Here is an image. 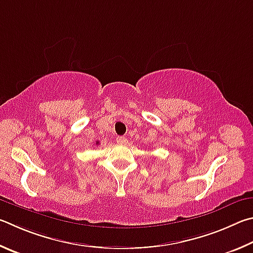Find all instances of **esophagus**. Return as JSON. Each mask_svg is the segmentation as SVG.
Here are the masks:
<instances>
[{"label": "esophagus", "mask_w": 253, "mask_h": 253, "mask_svg": "<svg viewBox=\"0 0 253 253\" xmlns=\"http://www.w3.org/2000/svg\"><path fill=\"white\" fill-rule=\"evenodd\" d=\"M117 142L119 144H126L127 142V139L126 138V136H118L117 138Z\"/></svg>", "instance_id": "34e87169"}]
</instances>
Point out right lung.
<instances>
[{"mask_svg": "<svg viewBox=\"0 0 253 253\" xmlns=\"http://www.w3.org/2000/svg\"><path fill=\"white\" fill-rule=\"evenodd\" d=\"M96 144H99V142H96Z\"/></svg>", "mask_w": 253, "mask_h": 253, "instance_id": "right-lung-1", "label": "right lung"}]
</instances>
